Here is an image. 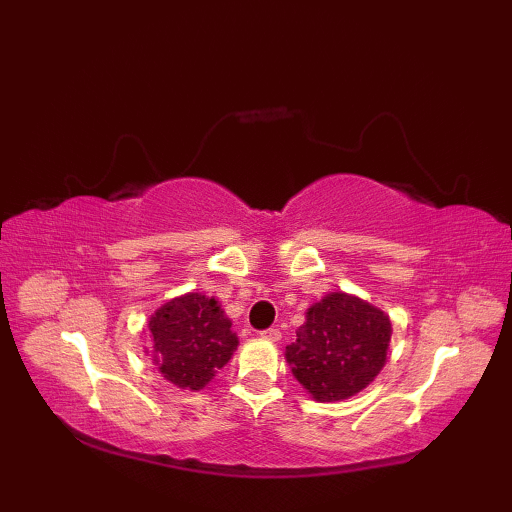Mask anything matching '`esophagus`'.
I'll list each match as a JSON object with an SVG mask.
<instances>
[{
	"instance_id": "1",
	"label": "esophagus",
	"mask_w": 512,
	"mask_h": 512,
	"mask_svg": "<svg viewBox=\"0 0 512 512\" xmlns=\"http://www.w3.org/2000/svg\"><path fill=\"white\" fill-rule=\"evenodd\" d=\"M259 334H262V339H268V341H279L281 339L279 328H268V330H262Z\"/></svg>"
}]
</instances>
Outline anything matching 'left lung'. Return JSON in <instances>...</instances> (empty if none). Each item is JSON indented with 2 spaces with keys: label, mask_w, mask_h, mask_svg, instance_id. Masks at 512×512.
Returning a JSON list of instances; mask_svg holds the SVG:
<instances>
[{
  "label": "left lung",
  "mask_w": 512,
  "mask_h": 512,
  "mask_svg": "<svg viewBox=\"0 0 512 512\" xmlns=\"http://www.w3.org/2000/svg\"><path fill=\"white\" fill-rule=\"evenodd\" d=\"M391 323L369 303L332 292L306 312L297 341L286 347L292 374L319 402L345 400L383 369Z\"/></svg>",
  "instance_id": "left-lung-1"
}]
</instances>
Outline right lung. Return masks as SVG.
<instances>
[{
  "label": "right lung",
  "instance_id": "1",
  "mask_svg": "<svg viewBox=\"0 0 512 512\" xmlns=\"http://www.w3.org/2000/svg\"><path fill=\"white\" fill-rule=\"evenodd\" d=\"M156 363L182 389H202L237 350V336L215 299L198 292L162 306L149 321Z\"/></svg>",
  "mask_w": 512,
  "mask_h": 512
}]
</instances>
